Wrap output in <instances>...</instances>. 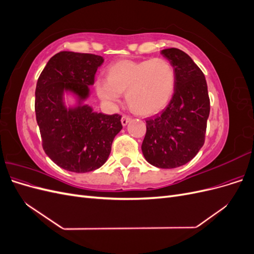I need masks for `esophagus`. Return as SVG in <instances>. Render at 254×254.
<instances>
[{"mask_svg": "<svg viewBox=\"0 0 254 254\" xmlns=\"http://www.w3.org/2000/svg\"><path fill=\"white\" fill-rule=\"evenodd\" d=\"M130 120H131V119H130L129 117H127V115H123L122 120H121L122 125H123V126H126V125L128 124V123L130 122Z\"/></svg>", "mask_w": 254, "mask_h": 254, "instance_id": "obj_1", "label": "esophagus"}]
</instances>
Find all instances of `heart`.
Here are the masks:
<instances>
[{
    "label": "heart",
    "mask_w": 254,
    "mask_h": 254,
    "mask_svg": "<svg viewBox=\"0 0 254 254\" xmlns=\"http://www.w3.org/2000/svg\"><path fill=\"white\" fill-rule=\"evenodd\" d=\"M175 86L174 65L164 58L117 61L107 70V79L95 83L103 102L115 106L126 93L129 108L142 117L162 111L171 102Z\"/></svg>",
    "instance_id": "b5f03b06"
}]
</instances>
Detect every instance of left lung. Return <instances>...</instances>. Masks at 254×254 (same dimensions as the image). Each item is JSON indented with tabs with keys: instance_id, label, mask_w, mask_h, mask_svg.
<instances>
[{
	"instance_id": "left-lung-1",
	"label": "left lung",
	"mask_w": 254,
	"mask_h": 254,
	"mask_svg": "<svg viewBox=\"0 0 254 254\" xmlns=\"http://www.w3.org/2000/svg\"><path fill=\"white\" fill-rule=\"evenodd\" d=\"M161 54L174 65L176 86L166 108L146 120L142 152L153 166L175 168L190 162L203 146L210 98L204 75L188 54L175 48Z\"/></svg>"
}]
</instances>
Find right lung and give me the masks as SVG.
Returning <instances> with one entry per match:
<instances>
[{
    "label": "right lung",
    "instance_id": "add662e5",
    "mask_svg": "<svg viewBox=\"0 0 254 254\" xmlns=\"http://www.w3.org/2000/svg\"><path fill=\"white\" fill-rule=\"evenodd\" d=\"M103 63L93 54L59 52L37 81L35 111L43 149L68 172L88 173L104 165L123 128L120 114L98 113L84 103ZM64 94L75 99L73 105L65 104Z\"/></svg>",
    "mask_w": 254,
    "mask_h": 254
}]
</instances>
